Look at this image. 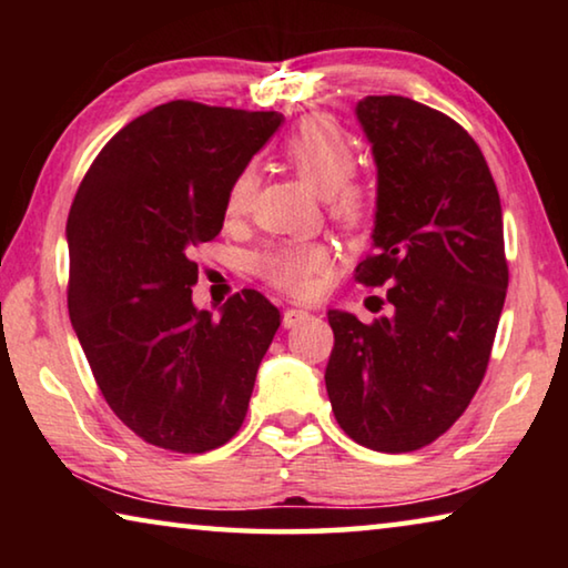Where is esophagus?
<instances>
[{
  "instance_id": "1",
  "label": "esophagus",
  "mask_w": 568,
  "mask_h": 568,
  "mask_svg": "<svg viewBox=\"0 0 568 568\" xmlns=\"http://www.w3.org/2000/svg\"><path fill=\"white\" fill-rule=\"evenodd\" d=\"M311 321V313L307 311H301V307H287V311L283 313V325L285 328H297V325Z\"/></svg>"
}]
</instances>
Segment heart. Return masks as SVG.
<instances>
[{"mask_svg": "<svg viewBox=\"0 0 568 568\" xmlns=\"http://www.w3.org/2000/svg\"><path fill=\"white\" fill-rule=\"evenodd\" d=\"M283 155L287 165L295 170L307 187L328 200L333 217L343 223H355L363 215L365 192L361 182L353 178L355 152L345 140L338 124L328 118H307L287 134ZM255 187L253 168H245L230 185L225 213L230 217L243 215ZM257 273L277 291L297 297H307L318 291L323 277L328 275L331 255L318 243H273L267 245L255 261Z\"/></svg>", "mask_w": 568, "mask_h": 568, "instance_id": "b5f03b06", "label": "heart"}]
</instances>
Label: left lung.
I'll return each mask as SVG.
<instances>
[{
	"instance_id": "left-lung-1",
	"label": "left lung",
	"mask_w": 568,
	"mask_h": 568,
	"mask_svg": "<svg viewBox=\"0 0 568 568\" xmlns=\"http://www.w3.org/2000/svg\"><path fill=\"white\" fill-rule=\"evenodd\" d=\"M355 114L378 168L373 253L355 281L388 285L393 315L328 311L325 388L355 444L406 454L444 436L484 381L508 287L501 200L448 114L398 94Z\"/></svg>"
}]
</instances>
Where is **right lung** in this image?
<instances>
[{"label": "right lung", "mask_w": 568, "mask_h": 568, "mask_svg": "<svg viewBox=\"0 0 568 568\" xmlns=\"http://www.w3.org/2000/svg\"><path fill=\"white\" fill-rule=\"evenodd\" d=\"M281 112L172 100L114 134L67 217L72 328L108 406L152 446L205 454L243 426L281 311L235 293L220 318L192 305V247Z\"/></svg>", "instance_id": "1"}]
</instances>
